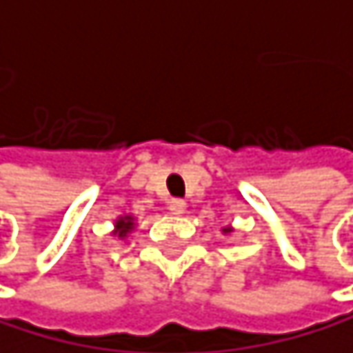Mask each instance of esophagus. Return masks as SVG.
Masks as SVG:
<instances>
[{
	"instance_id": "esophagus-1",
	"label": "esophagus",
	"mask_w": 353,
	"mask_h": 353,
	"mask_svg": "<svg viewBox=\"0 0 353 353\" xmlns=\"http://www.w3.org/2000/svg\"><path fill=\"white\" fill-rule=\"evenodd\" d=\"M185 200H181V198H172L170 203H168V209H170L172 215H183L185 213Z\"/></svg>"
}]
</instances>
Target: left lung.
I'll list each match as a JSON object with an SVG mask.
<instances>
[{"label": "left lung", "instance_id": "1", "mask_svg": "<svg viewBox=\"0 0 353 353\" xmlns=\"http://www.w3.org/2000/svg\"><path fill=\"white\" fill-rule=\"evenodd\" d=\"M222 233H233V226H224V228H222Z\"/></svg>", "mask_w": 353, "mask_h": 353}]
</instances>
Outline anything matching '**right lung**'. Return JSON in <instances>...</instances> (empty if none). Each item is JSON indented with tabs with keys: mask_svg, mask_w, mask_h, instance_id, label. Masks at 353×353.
I'll return each mask as SVG.
<instances>
[{
	"mask_svg": "<svg viewBox=\"0 0 353 353\" xmlns=\"http://www.w3.org/2000/svg\"><path fill=\"white\" fill-rule=\"evenodd\" d=\"M135 222H138V218H135V215H118V218L114 220L112 235L118 237V239H127L133 233Z\"/></svg>",
	"mask_w": 353,
	"mask_h": 353,
	"instance_id": "obj_1",
	"label": "right lung"
}]
</instances>
